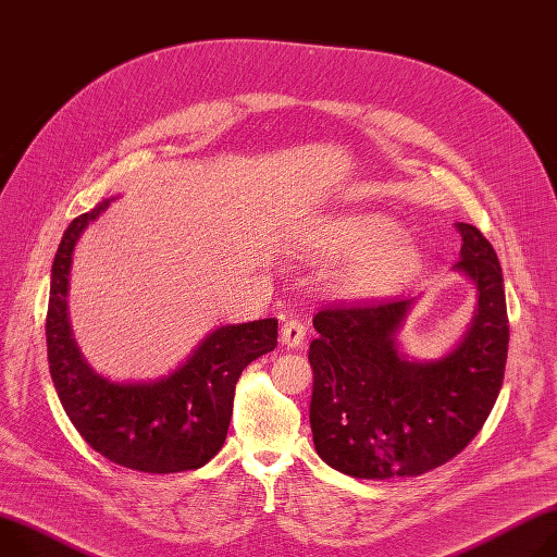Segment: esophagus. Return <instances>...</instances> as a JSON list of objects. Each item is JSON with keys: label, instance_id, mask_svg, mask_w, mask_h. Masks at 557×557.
<instances>
[{"label": "esophagus", "instance_id": "esophagus-1", "mask_svg": "<svg viewBox=\"0 0 557 557\" xmlns=\"http://www.w3.org/2000/svg\"><path fill=\"white\" fill-rule=\"evenodd\" d=\"M280 337H282V344H284V346L297 348V346H301V342H305L307 329H305V324H301L297 318H290V320L284 322Z\"/></svg>", "mask_w": 557, "mask_h": 557}]
</instances>
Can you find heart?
Returning a JSON list of instances; mask_svg holds the SVG:
<instances>
[{
	"mask_svg": "<svg viewBox=\"0 0 557 557\" xmlns=\"http://www.w3.org/2000/svg\"><path fill=\"white\" fill-rule=\"evenodd\" d=\"M309 250L324 262H348L337 275V290L348 297L382 295L409 280L420 264L416 239L380 211L326 218L311 233Z\"/></svg>",
	"mask_w": 557,
	"mask_h": 557,
	"instance_id": "1",
	"label": "heart"
}]
</instances>
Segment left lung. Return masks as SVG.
Segmentation results:
<instances>
[{
    "instance_id": "1",
    "label": "left lung",
    "mask_w": 557,
    "mask_h": 557,
    "mask_svg": "<svg viewBox=\"0 0 557 557\" xmlns=\"http://www.w3.org/2000/svg\"><path fill=\"white\" fill-rule=\"evenodd\" d=\"M460 262L478 307L440 360H409L397 333L416 297L331 307L313 318L311 431L320 458L352 478H413L453 460L484 426L504 380L509 315L488 239L458 222Z\"/></svg>"
}]
</instances>
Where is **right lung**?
I'll return each mask as SVG.
<instances>
[{"mask_svg": "<svg viewBox=\"0 0 557 557\" xmlns=\"http://www.w3.org/2000/svg\"><path fill=\"white\" fill-rule=\"evenodd\" d=\"M113 199L75 218L50 271L46 346L50 377L79 435L111 462L144 473L205 467L222 448L242 371L277 346V320L226 324L197 344L188 360L150 382H111L92 371L69 322L73 250Z\"/></svg>", "mask_w": 557, "mask_h": 557, "instance_id": "right-lung-1", "label": "right lung"}]
</instances>
